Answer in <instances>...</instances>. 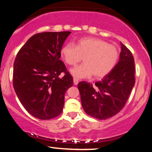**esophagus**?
<instances>
[{"instance_id":"1","label":"esophagus","mask_w":152,"mask_h":152,"mask_svg":"<svg viewBox=\"0 0 152 152\" xmlns=\"http://www.w3.org/2000/svg\"><path fill=\"white\" fill-rule=\"evenodd\" d=\"M74 85H77L78 83V80L77 79V78H74Z\"/></svg>"}]
</instances>
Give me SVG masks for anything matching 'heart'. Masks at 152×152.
<instances>
[{
	"label": "heart",
	"instance_id": "heart-1",
	"mask_svg": "<svg viewBox=\"0 0 152 152\" xmlns=\"http://www.w3.org/2000/svg\"><path fill=\"white\" fill-rule=\"evenodd\" d=\"M61 53L65 62L70 66L76 65L83 58L84 64L71 70L76 78H87L92 75L96 78L105 77L114 69L120 55L116 46L91 37L81 38L76 46L66 43Z\"/></svg>",
	"mask_w": 152,
	"mask_h": 152
}]
</instances>
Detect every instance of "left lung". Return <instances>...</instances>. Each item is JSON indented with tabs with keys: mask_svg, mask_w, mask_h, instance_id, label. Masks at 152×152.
<instances>
[{
	"mask_svg": "<svg viewBox=\"0 0 152 152\" xmlns=\"http://www.w3.org/2000/svg\"><path fill=\"white\" fill-rule=\"evenodd\" d=\"M120 58L114 69L95 85L78 83L81 104L85 112L98 119L117 114L124 107L135 83V64L132 52L121 43Z\"/></svg>",
	"mask_w": 152,
	"mask_h": 152,
	"instance_id": "1",
	"label": "left lung"
}]
</instances>
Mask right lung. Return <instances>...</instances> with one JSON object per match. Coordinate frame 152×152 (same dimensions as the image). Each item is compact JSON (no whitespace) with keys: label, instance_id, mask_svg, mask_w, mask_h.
<instances>
[{"label":"right lung","instance_id":"add662e5","mask_svg":"<svg viewBox=\"0 0 152 152\" xmlns=\"http://www.w3.org/2000/svg\"><path fill=\"white\" fill-rule=\"evenodd\" d=\"M70 34V31L36 34L16 55L13 88L26 111L39 119H50L61 114L66 91L74 83L72 76L60 60L62 46Z\"/></svg>","mask_w":152,"mask_h":152}]
</instances>
